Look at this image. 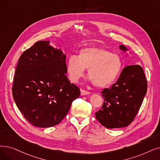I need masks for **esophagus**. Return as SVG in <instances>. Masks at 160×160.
<instances>
[{
	"label": "esophagus",
	"mask_w": 160,
	"mask_h": 160,
	"mask_svg": "<svg viewBox=\"0 0 160 160\" xmlns=\"http://www.w3.org/2000/svg\"><path fill=\"white\" fill-rule=\"evenodd\" d=\"M80 92H81V95H86L90 94V93L88 91H86L84 89H80Z\"/></svg>",
	"instance_id": "esophagus-1"
}]
</instances>
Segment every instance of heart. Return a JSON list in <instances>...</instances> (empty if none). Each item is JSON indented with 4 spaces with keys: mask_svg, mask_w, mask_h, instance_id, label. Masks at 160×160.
Returning <instances> with one entry per match:
<instances>
[{
    "mask_svg": "<svg viewBox=\"0 0 160 160\" xmlns=\"http://www.w3.org/2000/svg\"><path fill=\"white\" fill-rule=\"evenodd\" d=\"M122 60L118 55L105 48L86 47L78 56L71 55L67 61V72L69 79L77 82L88 68V75L97 88H105L112 84L120 74Z\"/></svg>",
    "mask_w": 160,
    "mask_h": 160,
    "instance_id": "heart-1",
    "label": "heart"
}]
</instances>
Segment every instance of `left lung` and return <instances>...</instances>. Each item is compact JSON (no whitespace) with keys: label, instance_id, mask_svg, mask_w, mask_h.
<instances>
[{"label":"left lung","instance_id":"obj_1","mask_svg":"<svg viewBox=\"0 0 160 160\" xmlns=\"http://www.w3.org/2000/svg\"><path fill=\"white\" fill-rule=\"evenodd\" d=\"M119 48L123 52L129 51L123 45ZM147 92V80L142 68L138 65L125 67L115 84L101 92L104 102L95 112L97 120L108 129L128 126L139 110Z\"/></svg>","mask_w":160,"mask_h":160}]
</instances>
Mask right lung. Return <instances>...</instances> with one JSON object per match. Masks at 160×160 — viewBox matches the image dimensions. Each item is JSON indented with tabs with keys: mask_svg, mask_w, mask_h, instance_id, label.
<instances>
[{
	"mask_svg": "<svg viewBox=\"0 0 160 160\" xmlns=\"http://www.w3.org/2000/svg\"><path fill=\"white\" fill-rule=\"evenodd\" d=\"M50 41H38L21 55L13 77L12 94L25 118L32 126L59 123L80 89L67 78L66 55Z\"/></svg>",
	"mask_w": 160,
	"mask_h": 160,
	"instance_id": "add662e5",
	"label": "right lung"
}]
</instances>
